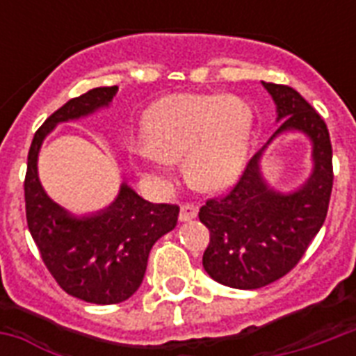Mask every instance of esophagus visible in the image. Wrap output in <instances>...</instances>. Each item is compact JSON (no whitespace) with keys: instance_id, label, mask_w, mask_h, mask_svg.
I'll list each match as a JSON object with an SVG mask.
<instances>
[{"instance_id":"esophagus-1","label":"esophagus","mask_w":356,"mask_h":356,"mask_svg":"<svg viewBox=\"0 0 356 356\" xmlns=\"http://www.w3.org/2000/svg\"><path fill=\"white\" fill-rule=\"evenodd\" d=\"M195 216H197V207L190 205V203L181 207V212H179V220L181 222H192Z\"/></svg>"}]
</instances>
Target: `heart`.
I'll use <instances>...</instances> for the list:
<instances>
[{
    "label": "heart",
    "instance_id": "obj_1",
    "mask_svg": "<svg viewBox=\"0 0 356 356\" xmlns=\"http://www.w3.org/2000/svg\"><path fill=\"white\" fill-rule=\"evenodd\" d=\"M253 113L238 96L175 94L153 103L142 118L147 175L164 177L168 162L184 156V173L201 190L234 183L248 155Z\"/></svg>",
    "mask_w": 356,
    "mask_h": 356
}]
</instances>
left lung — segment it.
I'll return each instance as SVG.
<instances>
[{
	"instance_id": "8db88e82",
	"label": "left lung",
	"mask_w": 356,
	"mask_h": 356,
	"mask_svg": "<svg viewBox=\"0 0 356 356\" xmlns=\"http://www.w3.org/2000/svg\"><path fill=\"white\" fill-rule=\"evenodd\" d=\"M281 122L268 144L253 155L238 183L200 209L211 233L203 268L214 281L254 290L281 279L298 264L325 222L332 192V145L320 114L292 86L262 83ZM299 130L313 142V173L303 187L282 195L259 173L261 153L277 134Z\"/></svg>"
}]
</instances>
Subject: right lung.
Segmentation results:
<instances>
[{
	"instance_id": "add662e5",
	"label": "right lung",
	"mask_w": 356,
	"mask_h": 356,
	"mask_svg": "<svg viewBox=\"0 0 356 356\" xmlns=\"http://www.w3.org/2000/svg\"><path fill=\"white\" fill-rule=\"evenodd\" d=\"M118 86L92 88L70 99L42 123L27 155L25 216L44 264L64 292L86 303L114 305L133 296L144 279L153 243L177 225L179 207L149 203L127 183L105 211L75 218L44 192L36 161L47 134L60 122L108 107Z\"/></svg>"
}]
</instances>
